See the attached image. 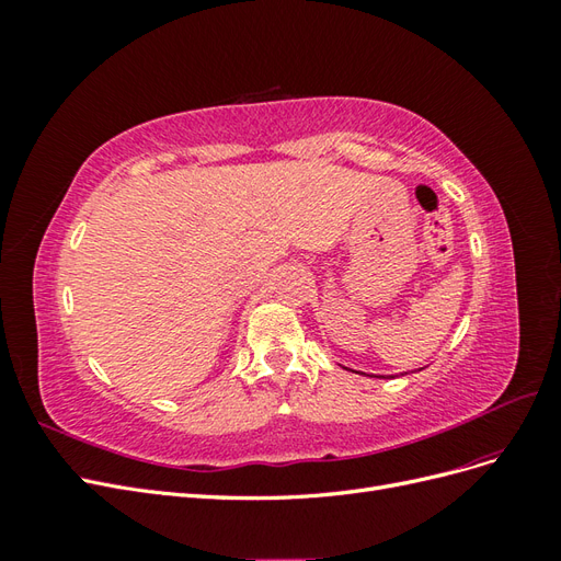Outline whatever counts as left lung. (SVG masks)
<instances>
[{
	"mask_svg": "<svg viewBox=\"0 0 561 561\" xmlns=\"http://www.w3.org/2000/svg\"><path fill=\"white\" fill-rule=\"evenodd\" d=\"M358 375H365V371H358ZM365 377H375V375H365ZM379 379H386V377L379 375ZM390 379H393V377H390Z\"/></svg>",
	"mask_w": 561,
	"mask_h": 561,
	"instance_id": "obj_1",
	"label": "left lung"
}]
</instances>
